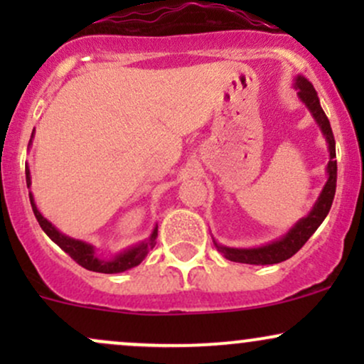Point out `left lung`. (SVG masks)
I'll return each mask as SVG.
<instances>
[{
	"label": "left lung",
	"instance_id": "8db88e82",
	"mask_svg": "<svg viewBox=\"0 0 364 364\" xmlns=\"http://www.w3.org/2000/svg\"><path fill=\"white\" fill-rule=\"evenodd\" d=\"M296 87L299 89V97L306 104L308 109L313 112L316 123L320 124L321 132H323L325 139L328 144L330 161L327 166L328 171V181L325 185L323 191H321L318 202L315 203L313 210L304 219L299 220L294 228L287 232L282 240L274 241L272 245L262 246V248H252V250H236V248H224V246H217L220 252L224 253L225 258L231 262L240 263H250V265H272V263H279L291 258L292 255L298 253L303 248V245L310 240L313 232L318 229V225L323 223L327 217L330 207H332L333 196H336V186H337V161H336V140H333L332 128H330L328 118L321 109L318 95L313 85L304 77L296 78Z\"/></svg>",
	"mask_w": 364,
	"mask_h": 364
}]
</instances>
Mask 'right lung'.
I'll use <instances>...</instances> for the list:
<instances>
[{
	"mask_svg": "<svg viewBox=\"0 0 364 364\" xmlns=\"http://www.w3.org/2000/svg\"><path fill=\"white\" fill-rule=\"evenodd\" d=\"M25 178H27V186H28L31 185V173H28V169H25ZM28 196H31V205H32V210H34L37 223H39L41 228H43V231L46 232V235L51 237V240L58 246H60L63 252L68 253L70 257H72L73 260L78 263V265H82L83 269H87V270H92V272H101V274L124 272V270L139 265V263L144 260L145 257H147L149 250H152L154 246H156L157 228L154 229L152 236H150L149 241H145V243H140L139 246H135V248H132V250H128V252L118 255L114 260H99V258L94 255L95 252L90 245L61 235V232L58 231V229L54 228V225L49 223L48 219H44V217L41 215V212L37 210L32 195L28 193Z\"/></svg>",
	"mask_w": 364,
	"mask_h": 364,
	"instance_id": "obj_1",
	"label": "right lung"
}]
</instances>
